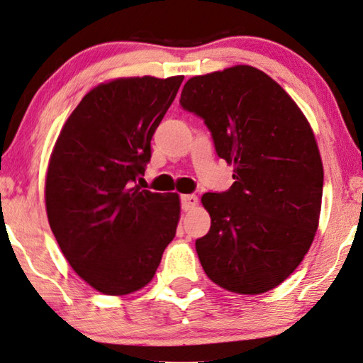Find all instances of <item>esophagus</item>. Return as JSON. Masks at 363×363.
<instances>
[{"mask_svg":"<svg viewBox=\"0 0 363 363\" xmlns=\"http://www.w3.org/2000/svg\"><path fill=\"white\" fill-rule=\"evenodd\" d=\"M182 209L183 211H189L193 207L198 206V196L196 194H182Z\"/></svg>","mask_w":363,"mask_h":363,"instance_id":"34e87169","label":"esophagus"}]
</instances>
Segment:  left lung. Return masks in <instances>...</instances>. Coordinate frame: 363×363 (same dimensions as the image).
<instances>
[{
    "label": "left lung",
    "instance_id": "8db88e82",
    "mask_svg": "<svg viewBox=\"0 0 363 363\" xmlns=\"http://www.w3.org/2000/svg\"><path fill=\"white\" fill-rule=\"evenodd\" d=\"M180 106L203 118L218 157L233 164V185L201 199L211 213L209 233L196 240L206 275L231 293L273 289L318 227L323 165L307 118L251 65L193 77Z\"/></svg>",
    "mask_w": 363,
    "mask_h": 363
}]
</instances>
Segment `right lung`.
Segmentation results:
<instances>
[{
	"mask_svg": "<svg viewBox=\"0 0 363 363\" xmlns=\"http://www.w3.org/2000/svg\"><path fill=\"white\" fill-rule=\"evenodd\" d=\"M183 77L101 83L65 122L46 175V212L64 257L99 293L122 296L152 280L180 218L177 193L136 186L151 138Z\"/></svg>",
	"mask_w": 363,
	"mask_h": 363,
	"instance_id": "1",
	"label": "right lung"
}]
</instances>
